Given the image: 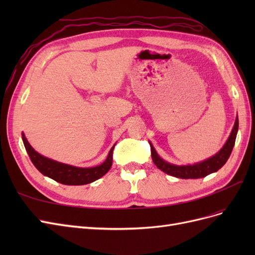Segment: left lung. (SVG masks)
<instances>
[{
    "label": "left lung",
    "instance_id": "1",
    "mask_svg": "<svg viewBox=\"0 0 255 255\" xmlns=\"http://www.w3.org/2000/svg\"><path fill=\"white\" fill-rule=\"evenodd\" d=\"M237 130H238V118H236L234 128L232 129V133H231L229 137L228 141L226 142L225 145H223V148L216 154V155L204 161H201V163L189 165V166H175V165L167 163V161L163 160L157 155L155 149L153 148V145L150 144L153 163L155 164V166L158 169H160L161 171H164L169 175L180 177V179H200V177H204L210 173L218 171L219 169L227 163V160L229 159L231 152H232L233 146L235 144Z\"/></svg>",
    "mask_w": 255,
    "mask_h": 255
}]
</instances>
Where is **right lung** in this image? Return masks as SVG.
<instances>
[{
  "mask_svg": "<svg viewBox=\"0 0 255 255\" xmlns=\"http://www.w3.org/2000/svg\"><path fill=\"white\" fill-rule=\"evenodd\" d=\"M23 143L26 149L28 156L32 160L34 166L39 170L43 175H47L54 181L65 185H85L94 182L100 177L103 176L112 167L113 164V152L114 148L111 149L109 156L102 165L94 168H78L70 165H65L58 163V161L52 160L50 158L44 157L37 153L30 144L27 142L24 134H22Z\"/></svg>",
  "mask_w": 255,
  "mask_h": 255,
  "instance_id": "1",
  "label": "right lung"
}]
</instances>
